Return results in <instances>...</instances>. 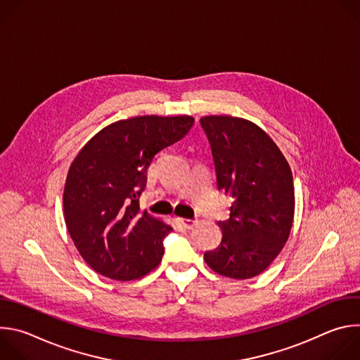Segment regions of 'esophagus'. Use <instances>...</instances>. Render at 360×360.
Instances as JSON below:
<instances>
[{"label": "esophagus", "instance_id": "obj_1", "mask_svg": "<svg viewBox=\"0 0 360 360\" xmlns=\"http://www.w3.org/2000/svg\"><path fill=\"white\" fill-rule=\"evenodd\" d=\"M178 222H179L184 228L191 229V228L195 225V222H196V221H193V219H188V218H178Z\"/></svg>", "mask_w": 360, "mask_h": 360}]
</instances>
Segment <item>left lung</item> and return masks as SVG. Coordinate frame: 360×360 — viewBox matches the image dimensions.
Here are the masks:
<instances>
[{
	"label": "left lung",
	"mask_w": 360,
	"mask_h": 360,
	"mask_svg": "<svg viewBox=\"0 0 360 360\" xmlns=\"http://www.w3.org/2000/svg\"><path fill=\"white\" fill-rule=\"evenodd\" d=\"M219 191L233 202L219 221L222 240L203 259L217 274L250 279L262 274L289 238L295 191L283 153L258 125L233 117H203Z\"/></svg>",
	"instance_id": "obj_1"
}]
</instances>
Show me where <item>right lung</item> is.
I'll list each match as a JSON object with an SVG mask.
<instances>
[{
	"instance_id": "obj_1",
	"label": "right lung",
	"mask_w": 360,
	"mask_h": 360,
	"mask_svg": "<svg viewBox=\"0 0 360 360\" xmlns=\"http://www.w3.org/2000/svg\"><path fill=\"white\" fill-rule=\"evenodd\" d=\"M192 125L188 115L118 121L91 138L71 164L64 189L67 229L99 275L131 281L160 265L172 228L141 212L139 196L153 157Z\"/></svg>"
}]
</instances>
